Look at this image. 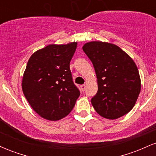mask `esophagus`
<instances>
[{
	"mask_svg": "<svg viewBox=\"0 0 156 156\" xmlns=\"http://www.w3.org/2000/svg\"><path fill=\"white\" fill-rule=\"evenodd\" d=\"M80 89H81V90L83 92V91L86 89V85H84V84H83V85L80 86Z\"/></svg>",
	"mask_w": 156,
	"mask_h": 156,
	"instance_id": "obj_1",
	"label": "esophagus"
}]
</instances>
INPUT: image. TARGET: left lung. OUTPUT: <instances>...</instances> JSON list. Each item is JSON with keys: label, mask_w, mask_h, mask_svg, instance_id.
Wrapping results in <instances>:
<instances>
[{"label": "left lung", "mask_w": 156, "mask_h": 156, "mask_svg": "<svg viewBox=\"0 0 156 156\" xmlns=\"http://www.w3.org/2000/svg\"><path fill=\"white\" fill-rule=\"evenodd\" d=\"M83 51L92 61L98 91L91 100L97 113L116 119L133 108L141 91V79L134 61L116 44L92 41Z\"/></svg>", "instance_id": "left-lung-1"}]
</instances>
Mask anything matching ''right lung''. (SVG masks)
Listing matches in <instances>:
<instances>
[{
    "label": "right lung",
    "mask_w": 156,
    "mask_h": 156,
    "mask_svg": "<svg viewBox=\"0 0 156 156\" xmlns=\"http://www.w3.org/2000/svg\"><path fill=\"white\" fill-rule=\"evenodd\" d=\"M78 45L51 44L33 53L22 79L28 103L41 117L57 121L69 114L80 95L73 81L69 63Z\"/></svg>",
    "instance_id": "obj_1"
}]
</instances>
